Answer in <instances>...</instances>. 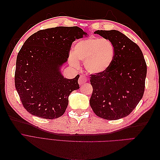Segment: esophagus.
<instances>
[{"label":"esophagus","instance_id":"1","mask_svg":"<svg viewBox=\"0 0 160 160\" xmlns=\"http://www.w3.org/2000/svg\"><path fill=\"white\" fill-rule=\"evenodd\" d=\"M86 81H87L86 77H85V76H83V75H82V76H81V77H79V80H78V83H79V84L80 85H83V84L85 83Z\"/></svg>","mask_w":160,"mask_h":160}]
</instances>
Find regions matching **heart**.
Wrapping results in <instances>:
<instances>
[{
    "instance_id": "b5f03b06",
    "label": "heart",
    "mask_w": 160,
    "mask_h": 160,
    "mask_svg": "<svg viewBox=\"0 0 160 160\" xmlns=\"http://www.w3.org/2000/svg\"><path fill=\"white\" fill-rule=\"evenodd\" d=\"M115 49L107 38H91L78 42L74 47V55L69 57L72 66L79 65L78 60L84 62L85 68L91 74H99L109 69L114 59Z\"/></svg>"
}]
</instances>
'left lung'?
<instances>
[{
    "instance_id": "obj_1",
    "label": "left lung",
    "mask_w": 160,
    "mask_h": 160,
    "mask_svg": "<svg viewBox=\"0 0 160 160\" xmlns=\"http://www.w3.org/2000/svg\"><path fill=\"white\" fill-rule=\"evenodd\" d=\"M94 33L112 42L115 53L108 70L91 75V108L101 118L119 119L132 113L142 98L146 62L139 46L121 32L98 30Z\"/></svg>"
}]
</instances>
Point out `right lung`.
Returning <instances> with one entry per match:
<instances>
[{
  "mask_svg": "<svg viewBox=\"0 0 160 160\" xmlns=\"http://www.w3.org/2000/svg\"><path fill=\"white\" fill-rule=\"evenodd\" d=\"M86 35L78 27H57L38 31L26 40L17 57L14 84L28 113L48 119L64 114L70 93L79 89V75L64 78L60 68L72 42Z\"/></svg>",
  "mask_w": 160,
  "mask_h": 160,
  "instance_id": "add662e5",
  "label": "right lung"
}]
</instances>
